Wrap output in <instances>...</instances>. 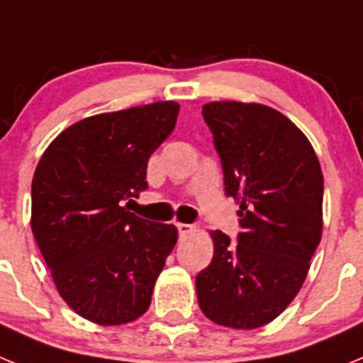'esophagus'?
Instances as JSON below:
<instances>
[{
  "label": "esophagus",
  "mask_w": 363,
  "mask_h": 363,
  "mask_svg": "<svg viewBox=\"0 0 363 363\" xmlns=\"http://www.w3.org/2000/svg\"><path fill=\"white\" fill-rule=\"evenodd\" d=\"M179 236H187V234H192L196 230V225H191V223H178Z\"/></svg>",
  "instance_id": "esophagus-1"
}]
</instances>
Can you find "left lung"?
<instances>
[{"mask_svg": "<svg viewBox=\"0 0 363 363\" xmlns=\"http://www.w3.org/2000/svg\"><path fill=\"white\" fill-rule=\"evenodd\" d=\"M203 118L225 194L240 200L238 243L209 230L213 262L196 277L201 313L223 327L278 318L306 281L323 229V174L307 136L277 108L211 101Z\"/></svg>", "mask_w": 363, "mask_h": 363, "instance_id": "8db88e82", "label": "left lung"}]
</instances>
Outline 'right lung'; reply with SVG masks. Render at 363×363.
Masks as SVG:
<instances>
[{
  "mask_svg": "<svg viewBox=\"0 0 363 363\" xmlns=\"http://www.w3.org/2000/svg\"><path fill=\"white\" fill-rule=\"evenodd\" d=\"M178 112L176 101H156L89 116L57 134L38 162L32 234L60 296L89 322L140 318L178 242L172 223L123 207L147 189V162Z\"/></svg>",
  "mask_w": 363,
  "mask_h": 363,
  "instance_id": "right-lung-1",
  "label": "right lung"
}]
</instances>
